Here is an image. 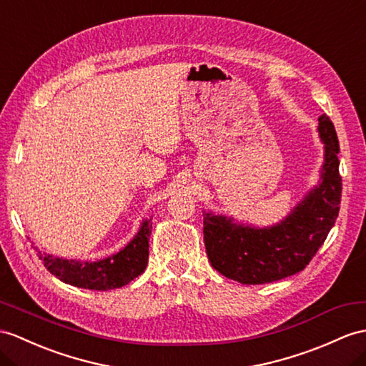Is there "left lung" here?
<instances>
[{
    "instance_id": "obj_1",
    "label": "left lung",
    "mask_w": 366,
    "mask_h": 366,
    "mask_svg": "<svg viewBox=\"0 0 366 366\" xmlns=\"http://www.w3.org/2000/svg\"><path fill=\"white\" fill-rule=\"evenodd\" d=\"M318 133L325 144L322 182L289 216L267 228L234 224L203 212V240L211 265L240 284L280 281L306 269L334 227L342 199L338 138L332 121L322 114Z\"/></svg>"
}]
</instances>
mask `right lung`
<instances>
[{"mask_svg":"<svg viewBox=\"0 0 366 366\" xmlns=\"http://www.w3.org/2000/svg\"><path fill=\"white\" fill-rule=\"evenodd\" d=\"M152 233L150 220H144L130 242L121 252L105 259L88 262L61 259L37 250L43 265L60 281L74 287L90 290H112L126 286L146 270L149 259V236Z\"/></svg>","mask_w":366,"mask_h":366,"instance_id":"add662e5","label":"right lung"}]
</instances>
